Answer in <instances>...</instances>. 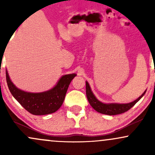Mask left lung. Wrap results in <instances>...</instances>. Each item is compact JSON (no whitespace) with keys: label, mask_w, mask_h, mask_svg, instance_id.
Masks as SVG:
<instances>
[{"label":"left lung","mask_w":155,"mask_h":155,"mask_svg":"<svg viewBox=\"0 0 155 155\" xmlns=\"http://www.w3.org/2000/svg\"><path fill=\"white\" fill-rule=\"evenodd\" d=\"M146 92H147V90H145L143 93L138 98H137L136 100L133 101V102L128 103V104H117V103L105 104V103H103L97 100V97H95L93 92H92L89 83L87 81H86V95L89 103L96 111L99 112L101 114H104L117 115L128 111L130 108H132L144 95Z\"/></svg>","instance_id":"left-lung-1"}]
</instances>
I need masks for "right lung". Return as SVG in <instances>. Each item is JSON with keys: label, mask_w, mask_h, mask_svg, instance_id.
Listing matches in <instances>:
<instances>
[{"label": "right lung", "mask_w": 155, "mask_h": 155, "mask_svg": "<svg viewBox=\"0 0 155 155\" xmlns=\"http://www.w3.org/2000/svg\"><path fill=\"white\" fill-rule=\"evenodd\" d=\"M76 76V74L63 76L54 87L47 91L29 92L17 88L6 70V82L12 95L23 108L34 115L49 114L58 111L63 104L71 81Z\"/></svg>", "instance_id": "obj_1"}]
</instances>
